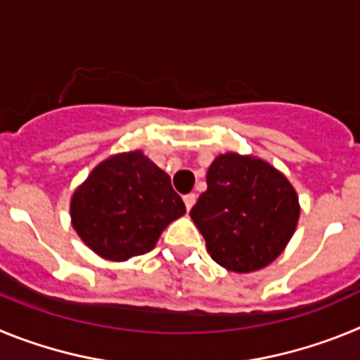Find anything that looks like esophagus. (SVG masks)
<instances>
[{
	"instance_id": "obj_1",
	"label": "esophagus",
	"mask_w": 360,
	"mask_h": 360,
	"mask_svg": "<svg viewBox=\"0 0 360 360\" xmlns=\"http://www.w3.org/2000/svg\"><path fill=\"white\" fill-rule=\"evenodd\" d=\"M195 202H196V195H195V193H189V195L184 196V203H186L187 211H191V207L195 205Z\"/></svg>"
}]
</instances>
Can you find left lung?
I'll return each instance as SVG.
<instances>
[{"label":"left lung","mask_w":360,"mask_h":360,"mask_svg":"<svg viewBox=\"0 0 360 360\" xmlns=\"http://www.w3.org/2000/svg\"><path fill=\"white\" fill-rule=\"evenodd\" d=\"M207 250L232 272L272 263L290 241L299 200L288 178L262 158L225 153L207 171V191L191 209Z\"/></svg>","instance_id":"left-lung-1"}]
</instances>
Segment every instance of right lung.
<instances>
[{"label":"right lung","instance_id":"add662e5","mask_svg":"<svg viewBox=\"0 0 360 360\" xmlns=\"http://www.w3.org/2000/svg\"><path fill=\"white\" fill-rule=\"evenodd\" d=\"M186 214L169 174L142 151L113 155L73 193L72 225L95 254L126 262L155 249L162 231Z\"/></svg>","mask_w":360,"mask_h":360}]
</instances>
